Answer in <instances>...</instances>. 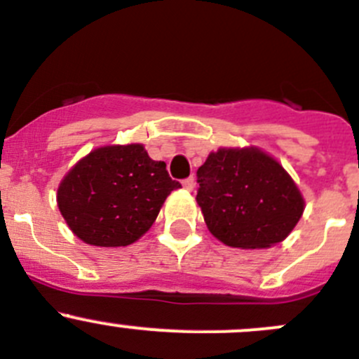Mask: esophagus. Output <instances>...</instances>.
<instances>
[{
    "label": "esophagus",
    "instance_id": "esophagus-1",
    "mask_svg": "<svg viewBox=\"0 0 359 359\" xmlns=\"http://www.w3.org/2000/svg\"><path fill=\"white\" fill-rule=\"evenodd\" d=\"M183 187H184V190H194V187H195V178L194 176H190V178H187V180H183Z\"/></svg>",
    "mask_w": 359,
    "mask_h": 359
}]
</instances>
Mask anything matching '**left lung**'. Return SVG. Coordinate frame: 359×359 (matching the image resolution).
Returning <instances> with one entry per match:
<instances>
[{"label":"left lung","instance_id":"8db88e82","mask_svg":"<svg viewBox=\"0 0 359 359\" xmlns=\"http://www.w3.org/2000/svg\"><path fill=\"white\" fill-rule=\"evenodd\" d=\"M209 231L230 247L264 249L294 230L304 201L285 169L257 149H221L197 171Z\"/></svg>","mask_w":359,"mask_h":359}]
</instances>
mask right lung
<instances>
[{
	"instance_id": "right-lung-1",
	"label": "right lung",
	"mask_w": 359,
	"mask_h": 359,
	"mask_svg": "<svg viewBox=\"0 0 359 359\" xmlns=\"http://www.w3.org/2000/svg\"><path fill=\"white\" fill-rule=\"evenodd\" d=\"M176 188L164 162L142 145L103 147L81 158L58 187V209L83 242L121 247L152 226Z\"/></svg>"
}]
</instances>
